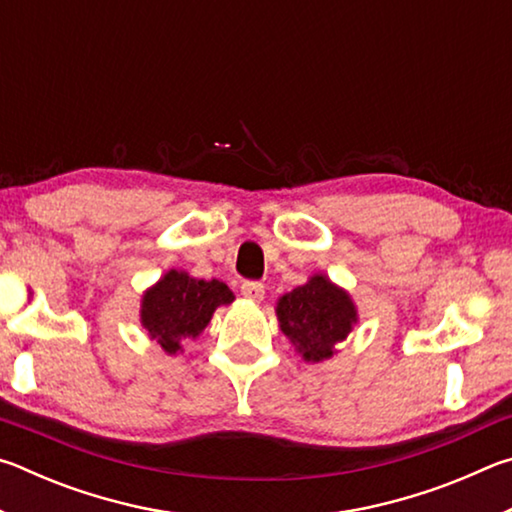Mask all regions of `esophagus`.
I'll use <instances>...</instances> for the list:
<instances>
[{
    "mask_svg": "<svg viewBox=\"0 0 512 512\" xmlns=\"http://www.w3.org/2000/svg\"><path fill=\"white\" fill-rule=\"evenodd\" d=\"M241 296L253 302L264 300V284L262 282H244L241 284Z\"/></svg>",
    "mask_w": 512,
    "mask_h": 512,
    "instance_id": "34e87169",
    "label": "esophagus"
}]
</instances>
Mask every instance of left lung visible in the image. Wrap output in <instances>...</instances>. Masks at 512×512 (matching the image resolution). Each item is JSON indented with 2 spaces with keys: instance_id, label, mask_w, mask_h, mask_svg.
<instances>
[{
  "instance_id": "1",
  "label": "left lung",
  "mask_w": 512,
  "mask_h": 512,
  "mask_svg": "<svg viewBox=\"0 0 512 512\" xmlns=\"http://www.w3.org/2000/svg\"><path fill=\"white\" fill-rule=\"evenodd\" d=\"M275 314L282 334L307 363L332 359L336 345L359 323L350 293L325 273H314L305 284L277 298Z\"/></svg>"
}]
</instances>
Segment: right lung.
Masks as SVG:
<instances>
[{"mask_svg": "<svg viewBox=\"0 0 512 512\" xmlns=\"http://www.w3.org/2000/svg\"><path fill=\"white\" fill-rule=\"evenodd\" d=\"M232 300L235 293L221 280H198L171 268L142 293L140 323L151 341L173 357L183 352L185 341L201 336L216 309Z\"/></svg>", "mask_w": 512, "mask_h": 512, "instance_id": "add662e5", "label": "right lung"}]
</instances>
